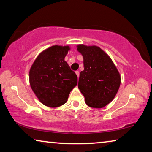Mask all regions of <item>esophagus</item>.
Masks as SVG:
<instances>
[{"label":"esophagus","mask_w":152,"mask_h":152,"mask_svg":"<svg viewBox=\"0 0 152 152\" xmlns=\"http://www.w3.org/2000/svg\"><path fill=\"white\" fill-rule=\"evenodd\" d=\"M76 74L77 76H78V78H79V76H80V72H79V71H76Z\"/></svg>","instance_id":"obj_1"}]
</instances>
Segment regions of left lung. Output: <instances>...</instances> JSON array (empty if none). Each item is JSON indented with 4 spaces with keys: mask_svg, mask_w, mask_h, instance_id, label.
<instances>
[{
    "mask_svg": "<svg viewBox=\"0 0 152 152\" xmlns=\"http://www.w3.org/2000/svg\"><path fill=\"white\" fill-rule=\"evenodd\" d=\"M84 59L78 88L88 106L101 109L111 102L121 84V76L110 58L96 45L77 46Z\"/></svg>",
    "mask_w": 152,
    "mask_h": 152,
    "instance_id": "1",
    "label": "left lung"
}]
</instances>
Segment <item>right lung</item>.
<instances>
[{"mask_svg": "<svg viewBox=\"0 0 152 152\" xmlns=\"http://www.w3.org/2000/svg\"><path fill=\"white\" fill-rule=\"evenodd\" d=\"M70 49L69 46H51L40 53L31 67V87L45 106L58 107L66 103L78 83L76 74L64 60Z\"/></svg>", "mask_w": 152, "mask_h": 152, "instance_id": "1", "label": "right lung"}]
</instances>
